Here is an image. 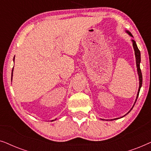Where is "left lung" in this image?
I'll use <instances>...</instances> for the list:
<instances>
[{
	"label": "left lung",
	"instance_id": "1",
	"mask_svg": "<svg viewBox=\"0 0 151 151\" xmlns=\"http://www.w3.org/2000/svg\"><path fill=\"white\" fill-rule=\"evenodd\" d=\"M126 32L127 33V34H129V36H131V37H133V35L131 34V33L129 32V31H126ZM132 42H133V49H134V51H135V59H136V66H137V73H138V76H139V89H138V92H137V97H136V100H135V102L134 103L133 107H132L131 110H130L129 112H128L127 114V115L128 113H129L130 111H131L132 109H133L134 105H135L136 101H137V99L138 98V96H139V91H140V88L142 87V71H141V69H140V62H141V54H140V51L139 50V49H138V47L137 46V44H136L135 41L134 40H132ZM126 115H124V116H125ZM123 116V117H124ZM119 119V118H115V119H111V120H114V119ZM103 120V119H102Z\"/></svg>",
	"mask_w": 151,
	"mask_h": 151
}]
</instances>
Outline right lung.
I'll use <instances>...</instances> for the list:
<instances>
[{
    "label": "right lung",
    "mask_w": 151,
    "mask_h": 151,
    "mask_svg": "<svg viewBox=\"0 0 151 151\" xmlns=\"http://www.w3.org/2000/svg\"><path fill=\"white\" fill-rule=\"evenodd\" d=\"M13 69H14V68H13ZM12 76H13V70H12ZM52 121H53V120H52Z\"/></svg>",
    "instance_id": "1"
}]
</instances>
